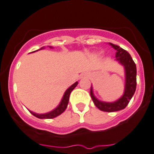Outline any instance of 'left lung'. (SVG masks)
I'll return each instance as SVG.
<instances>
[{
    "instance_id": "1",
    "label": "left lung",
    "mask_w": 154,
    "mask_h": 154,
    "mask_svg": "<svg viewBox=\"0 0 154 154\" xmlns=\"http://www.w3.org/2000/svg\"><path fill=\"white\" fill-rule=\"evenodd\" d=\"M109 45L116 51V60L124 66L125 70V88L124 94L119 100L113 103L102 102L95 97L91 86L90 96L95 106H97L99 109L103 112H112L124 109L128 106L130 100H131L133 95L134 94L136 86H137V78H136L137 68H136L135 63L127 51L112 43H109Z\"/></svg>"
}]
</instances>
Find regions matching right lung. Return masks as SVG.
Segmentation results:
<instances>
[{
  "mask_svg": "<svg viewBox=\"0 0 154 154\" xmlns=\"http://www.w3.org/2000/svg\"><path fill=\"white\" fill-rule=\"evenodd\" d=\"M42 48H43V47L38 50H41V49H42ZM36 51H38V50H36ZM32 52H33V51H32ZM77 84H78V82H76V83H74L72 86H70V87H69L67 90H66L65 93H64V96H63V98H62V100H61L60 104L58 105V106H57L56 109H54L53 111L50 112H48V113H45V114H37V113L32 112L29 111H29L30 112V113H31L32 115H33L34 116H35V117L38 118V119H53V118H55V117H57V116H60V115H61V113L64 112V110L67 109V104H68L69 97H70V93H71V91H72V90H74L76 87H77Z\"/></svg>",
  "mask_w": 154,
  "mask_h": 154,
  "instance_id": "obj_1",
  "label": "right lung"
}]
</instances>
